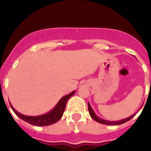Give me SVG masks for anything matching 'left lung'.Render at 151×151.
<instances>
[{"label": "left lung", "instance_id": "1", "mask_svg": "<svg viewBox=\"0 0 151 151\" xmlns=\"http://www.w3.org/2000/svg\"><path fill=\"white\" fill-rule=\"evenodd\" d=\"M88 111H89V114L90 116L92 117V119H94L96 122H99V123H101V124H107V125H117V124H122L123 123H125L127 122L128 121H129L130 119H132V117L135 116L136 114H133L130 116V117H127L125 119H123V120H121V121H117V122H110V121H106V120H104V119H102L100 118L99 117L96 116V114H95L93 110H92V108L91 107V106H90L89 103H88Z\"/></svg>", "mask_w": 151, "mask_h": 151}]
</instances>
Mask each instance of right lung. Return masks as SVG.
Listing matches in <instances>:
<instances>
[{
  "mask_svg": "<svg viewBox=\"0 0 151 151\" xmlns=\"http://www.w3.org/2000/svg\"><path fill=\"white\" fill-rule=\"evenodd\" d=\"M74 93H75V91H73V92H70V94L66 95L63 98H61V99L59 101V103H57L56 106L51 111H49L45 114L41 115V116L32 117V116H27V115L21 114L18 111H16L11 104L10 106L11 108L12 109L15 114L17 115L19 118H21L25 122H27V123L33 124V125H36V126H46V125H50V124H54L63 117L64 110H65V108H66V102Z\"/></svg>",
  "mask_w": 151,
  "mask_h": 151,
  "instance_id": "1",
  "label": "right lung"
}]
</instances>
